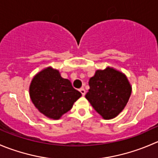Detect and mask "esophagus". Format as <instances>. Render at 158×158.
<instances>
[{"label": "esophagus", "instance_id": "obj_1", "mask_svg": "<svg viewBox=\"0 0 158 158\" xmlns=\"http://www.w3.org/2000/svg\"><path fill=\"white\" fill-rule=\"evenodd\" d=\"M79 92H80V93H82V96H83L85 95V90L83 88H81L80 89H79Z\"/></svg>", "mask_w": 158, "mask_h": 158}]
</instances>
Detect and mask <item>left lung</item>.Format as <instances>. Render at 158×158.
Wrapping results in <instances>:
<instances>
[{"label": "left lung", "instance_id": "left-lung-1", "mask_svg": "<svg viewBox=\"0 0 158 158\" xmlns=\"http://www.w3.org/2000/svg\"><path fill=\"white\" fill-rule=\"evenodd\" d=\"M89 85L85 98L105 120L116 117L124 109L132 91L127 76L110 67L96 70Z\"/></svg>", "mask_w": 158, "mask_h": 158}]
</instances>
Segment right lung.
Listing matches in <instances>:
<instances>
[{"instance_id": "obj_1", "label": "right lung", "mask_w": 158, "mask_h": 158, "mask_svg": "<svg viewBox=\"0 0 158 158\" xmlns=\"http://www.w3.org/2000/svg\"><path fill=\"white\" fill-rule=\"evenodd\" d=\"M29 94L38 111L53 120H59L69 111L82 96L69 79H63L59 72L52 67L35 75L29 87Z\"/></svg>"}]
</instances>
